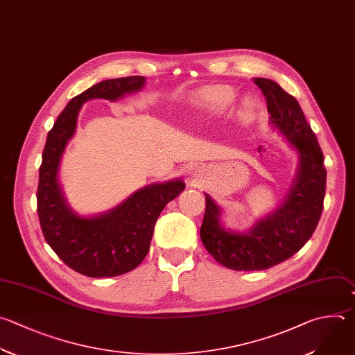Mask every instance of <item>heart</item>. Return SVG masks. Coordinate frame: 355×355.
<instances>
[{"label":"heart","mask_w":355,"mask_h":355,"mask_svg":"<svg viewBox=\"0 0 355 355\" xmlns=\"http://www.w3.org/2000/svg\"><path fill=\"white\" fill-rule=\"evenodd\" d=\"M235 100V93L228 86H211L199 96V105L211 112L227 110Z\"/></svg>","instance_id":"heart-1"}]
</instances>
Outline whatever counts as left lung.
<instances>
[{
	"mask_svg": "<svg viewBox=\"0 0 355 355\" xmlns=\"http://www.w3.org/2000/svg\"><path fill=\"white\" fill-rule=\"evenodd\" d=\"M268 103L269 121L298 155L295 178L284 200L247 231L221 223V209L207 195L200 240L207 252L232 270H265L297 254L319 223L326 191V170L318 139L298 101L272 79L254 78Z\"/></svg>",
	"mask_w": 355,
	"mask_h": 355,
	"instance_id": "obj_1",
	"label": "left lung"
}]
</instances>
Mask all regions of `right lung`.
Returning a JSON list of instances; mask_svg holds the SVG:
<instances>
[{
    "label": "right lung",
    "mask_w": 355,
    "mask_h": 355,
    "mask_svg": "<svg viewBox=\"0 0 355 355\" xmlns=\"http://www.w3.org/2000/svg\"><path fill=\"white\" fill-rule=\"evenodd\" d=\"M145 82L144 76L98 82L67 104L47 135L37 188L42 231L58 258L87 277H114L138 268L149 252L162 210L185 189L180 178L155 182L138 189L114 209L87 217L69 207L60 185L61 159L75 134L83 103L92 98L115 101L139 92Z\"/></svg>",
    "instance_id": "1"
}]
</instances>
